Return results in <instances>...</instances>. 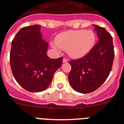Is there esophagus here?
<instances>
[{"mask_svg":"<svg viewBox=\"0 0 124 124\" xmlns=\"http://www.w3.org/2000/svg\"><path fill=\"white\" fill-rule=\"evenodd\" d=\"M68 61V60L67 59H66V58H63V63H67Z\"/></svg>","mask_w":124,"mask_h":124,"instance_id":"1","label":"esophagus"}]
</instances>
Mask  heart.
I'll return each instance as SVG.
<instances>
[{"label":"heart","mask_w":124,"mask_h":124,"mask_svg":"<svg viewBox=\"0 0 124 124\" xmlns=\"http://www.w3.org/2000/svg\"><path fill=\"white\" fill-rule=\"evenodd\" d=\"M96 37L92 30H70L61 33L57 37L58 44L51 43V46L56 50H67L73 58H78L86 55L93 49Z\"/></svg>","instance_id":"heart-1"}]
</instances>
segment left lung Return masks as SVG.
Returning a JSON list of instances; mask_svg holds the SVG:
<instances>
[{"label":"left lung","mask_w":124,"mask_h":124,"mask_svg":"<svg viewBox=\"0 0 124 124\" xmlns=\"http://www.w3.org/2000/svg\"><path fill=\"white\" fill-rule=\"evenodd\" d=\"M99 41L88 54L71 60L68 75L71 86L76 91L87 94L99 88L109 76L112 67L114 50L112 37L103 27L93 25Z\"/></svg>","instance_id":"left-lung-1"}]
</instances>
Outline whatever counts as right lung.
Here are the masks:
<instances>
[{
  "label": "right lung",
  "mask_w": 124,
  "mask_h": 124,
  "mask_svg": "<svg viewBox=\"0 0 124 124\" xmlns=\"http://www.w3.org/2000/svg\"><path fill=\"white\" fill-rule=\"evenodd\" d=\"M39 25L21 28L12 41L10 63L14 78L32 93L45 90L63 58L51 59L47 55L48 43L43 40Z\"/></svg>",
  "instance_id": "1"
}]
</instances>
